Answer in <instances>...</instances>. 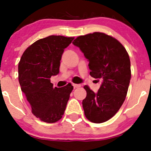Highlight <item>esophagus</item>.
<instances>
[{"label": "esophagus", "instance_id": "esophagus-1", "mask_svg": "<svg viewBox=\"0 0 151 151\" xmlns=\"http://www.w3.org/2000/svg\"><path fill=\"white\" fill-rule=\"evenodd\" d=\"M73 86H74V88H80L81 86V85L80 84H73Z\"/></svg>", "mask_w": 151, "mask_h": 151}]
</instances>
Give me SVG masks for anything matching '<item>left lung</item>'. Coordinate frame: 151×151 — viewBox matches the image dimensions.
Segmentation results:
<instances>
[{
    "label": "left lung",
    "mask_w": 151,
    "mask_h": 151,
    "mask_svg": "<svg viewBox=\"0 0 151 151\" xmlns=\"http://www.w3.org/2000/svg\"><path fill=\"white\" fill-rule=\"evenodd\" d=\"M73 44L89 61L91 77L102 81L96 93L84 86L85 117L94 123L106 122L118 112L127 95L132 75L129 54L119 41L100 32L78 36Z\"/></svg>",
    "instance_id": "left-lung-1"
}]
</instances>
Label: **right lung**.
Masks as SVG:
<instances>
[{"mask_svg": "<svg viewBox=\"0 0 151 151\" xmlns=\"http://www.w3.org/2000/svg\"><path fill=\"white\" fill-rule=\"evenodd\" d=\"M74 37L50 36L30 45L18 65L21 90L31 106L32 113L44 122L52 123L61 119L73 86L53 88L50 77L59 73L64 49Z\"/></svg>", "mask_w": 151, "mask_h": 151, "instance_id": "add662e5", "label": "right lung"}]
</instances>
